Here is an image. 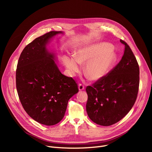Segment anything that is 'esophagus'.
<instances>
[{
  "label": "esophagus",
  "mask_w": 152,
  "mask_h": 152,
  "mask_svg": "<svg viewBox=\"0 0 152 152\" xmlns=\"http://www.w3.org/2000/svg\"><path fill=\"white\" fill-rule=\"evenodd\" d=\"M78 89H79V90L80 91H83V90L84 89V86L83 84H79L78 85Z\"/></svg>",
  "instance_id": "34e87169"
}]
</instances>
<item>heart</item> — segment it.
Here are the masks:
<instances>
[{
  "instance_id": "obj_1",
  "label": "heart",
  "mask_w": 152,
  "mask_h": 152,
  "mask_svg": "<svg viewBox=\"0 0 152 152\" xmlns=\"http://www.w3.org/2000/svg\"><path fill=\"white\" fill-rule=\"evenodd\" d=\"M116 60L113 46L105 42L81 47L75 52V57L65 56L63 58L65 66L73 76L80 70V64H85L84 73L92 81L104 77Z\"/></svg>"
}]
</instances>
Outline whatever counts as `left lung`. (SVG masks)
I'll list each match as a JSON object with an SVG mask.
<instances>
[{
	"label": "left lung",
	"mask_w": 152,
	"mask_h": 152,
	"mask_svg": "<svg viewBox=\"0 0 152 152\" xmlns=\"http://www.w3.org/2000/svg\"><path fill=\"white\" fill-rule=\"evenodd\" d=\"M124 52L121 61L92 86H87L86 111L91 120L108 126L123 118L136 100L139 86V67L129 46L123 40Z\"/></svg>",
	"instance_id": "obj_1"
}]
</instances>
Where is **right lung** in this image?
Returning a JSON list of instances; mask_svg holds the SVG:
<instances>
[{"mask_svg":"<svg viewBox=\"0 0 152 152\" xmlns=\"http://www.w3.org/2000/svg\"><path fill=\"white\" fill-rule=\"evenodd\" d=\"M62 31H50L35 39L22 51L16 71V84L21 105L36 121L46 126L58 123L65 116L68 100L78 92L72 77L61 74L57 55L47 49Z\"/></svg>","mask_w":152,"mask_h":152,"instance_id":"add662e5","label":"right lung"}]
</instances>
